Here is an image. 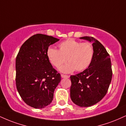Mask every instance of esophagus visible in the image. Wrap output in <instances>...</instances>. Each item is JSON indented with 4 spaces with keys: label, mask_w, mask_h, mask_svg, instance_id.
Masks as SVG:
<instances>
[{
    "label": "esophagus",
    "mask_w": 126,
    "mask_h": 126,
    "mask_svg": "<svg viewBox=\"0 0 126 126\" xmlns=\"http://www.w3.org/2000/svg\"><path fill=\"white\" fill-rule=\"evenodd\" d=\"M61 77L62 78H69V76L67 75H61Z\"/></svg>",
    "instance_id": "esophagus-1"
}]
</instances>
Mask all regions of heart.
I'll use <instances>...</instances> for the list:
<instances>
[{
  "mask_svg": "<svg viewBox=\"0 0 126 126\" xmlns=\"http://www.w3.org/2000/svg\"><path fill=\"white\" fill-rule=\"evenodd\" d=\"M59 50L49 47L47 56L53 66L59 68L67 61V64L60 67L62 72L68 73L73 72H82L89 67L94 56V48L92 43L69 39L58 45Z\"/></svg>",
  "mask_w": 126,
  "mask_h": 126,
  "instance_id": "obj_1",
  "label": "heart"
}]
</instances>
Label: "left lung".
Instances as JSON below:
<instances>
[{
    "instance_id": "8db88e82",
    "label": "left lung",
    "mask_w": 126,
    "mask_h": 126,
    "mask_svg": "<svg viewBox=\"0 0 126 126\" xmlns=\"http://www.w3.org/2000/svg\"><path fill=\"white\" fill-rule=\"evenodd\" d=\"M80 39L93 42L94 56L87 69L70 76V97L76 105L86 107L97 103L105 96L113 73L110 55L102 44L93 37Z\"/></svg>"
}]
</instances>
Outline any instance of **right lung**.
Masks as SVG:
<instances>
[{
	"label": "right lung",
	"mask_w": 126,
	"mask_h": 126,
	"mask_svg": "<svg viewBox=\"0 0 126 126\" xmlns=\"http://www.w3.org/2000/svg\"><path fill=\"white\" fill-rule=\"evenodd\" d=\"M59 40L46 34H34L23 44L16 57V88L23 100L33 108L50 104L61 80L47 56L50 45Z\"/></svg>",
	"instance_id": "add662e5"
}]
</instances>
